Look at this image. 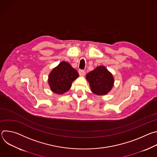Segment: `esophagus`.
<instances>
[{"label":"esophagus","mask_w":157,"mask_h":157,"mask_svg":"<svg viewBox=\"0 0 157 157\" xmlns=\"http://www.w3.org/2000/svg\"><path fill=\"white\" fill-rule=\"evenodd\" d=\"M78 73L80 76H84L85 75V71L83 70H79L78 71Z\"/></svg>","instance_id":"1"}]
</instances>
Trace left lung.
I'll return each mask as SVG.
<instances>
[{"label": "left lung", "mask_w": 157, "mask_h": 157, "mask_svg": "<svg viewBox=\"0 0 157 157\" xmlns=\"http://www.w3.org/2000/svg\"><path fill=\"white\" fill-rule=\"evenodd\" d=\"M91 91L98 95H104L110 91L114 84V78L104 66H100L86 75Z\"/></svg>", "instance_id": "8db88e82"}]
</instances>
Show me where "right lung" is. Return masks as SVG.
Instances as JSON below:
<instances>
[{
    "instance_id": "add662e5",
    "label": "right lung",
    "mask_w": 157,
    "mask_h": 157,
    "mask_svg": "<svg viewBox=\"0 0 157 157\" xmlns=\"http://www.w3.org/2000/svg\"><path fill=\"white\" fill-rule=\"evenodd\" d=\"M79 76L78 71L67 62L62 61L50 73L48 82L51 90L56 94L68 91L73 81Z\"/></svg>"
}]
</instances>
